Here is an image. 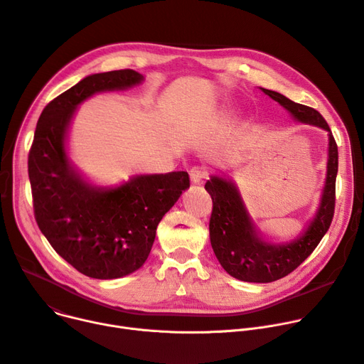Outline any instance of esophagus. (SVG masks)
Returning a JSON list of instances; mask_svg holds the SVG:
<instances>
[{
  "instance_id": "34e87169",
  "label": "esophagus",
  "mask_w": 364,
  "mask_h": 364,
  "mask_svg": "<svg viewBox=\"0 0 364 364\" xmlns=\"http://www.w3.org/2000/svg\"><path fill=\"white\" fill-rule=\"evenodd\" d=\"M188 174L194 184H202L203 180L208 177V171L203 167H193Z\"/></svg>"
}]
</instances>
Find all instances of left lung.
I'll return each instance as SVG.
<instances>
[{
	"mask_svg": "<svg viewBox=\"0 0 364 364\" xmlns=\"http://www.w3.org/2000/svg\"><path fill=\"white\" fill-rule=\"evenodd\" d=\"M261 90L284 107L296 122L328 132V162L319 208L302 235L290 242L277 244L262 238L234 181L220 176H212L208 180L205 188L213 202L209 223L213 252L228 274L250 283L279 280L299 267L312 254L334 216L338 173V148L325 119L315 109L294 103L277 91Z\"/></svg>",
	"mask_w": 364,
	"mask_h": 364,
	"instance_id": "left-lung-1",
	"label": "left lung"
}]
</instances>
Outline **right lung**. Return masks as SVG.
<instances>
[{"label": "right lung", "instance_id": "obj_1", "mask_svg": "<svg viewBox=\"0 0 364 364\" xmlns=\"http://www.w3.org/2000/svg\"><path fill=\"white\" fill-rule=\"evenodd\" d=\"M142 81L134 70L85 77L43 109L28 152L39 229L65 261L92 279H119L141 269L158 223L190 187L186 171L134 176L117 187L95 186L68 156L77 107L97 92L127 90Z\"/></svg>", "mask_w": 364, "mask_h": 364}]
</instances>
